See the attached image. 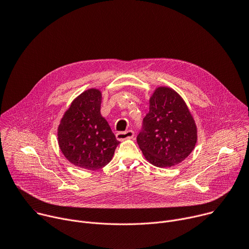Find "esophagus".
I'll list each match as a JSON object with an SVG mask.
<instances>
[{
  "mask_svg": "<svg viewBox=\"0 0 249 249\" xmlns=\"http://www.w3.org/2000/svg\"><path fill=\"white\" fill-rule=\"evenodd\" d=\"M135 136V133L133 130H128L126 132H119L116 134V138L119 141H123L126 139H132Z\"/></svg>",
  "mask_w": 249,
  "mask_h": 249,
  "instance_id": "34e87169",
  "label": "esophagus"
}]
</instances>
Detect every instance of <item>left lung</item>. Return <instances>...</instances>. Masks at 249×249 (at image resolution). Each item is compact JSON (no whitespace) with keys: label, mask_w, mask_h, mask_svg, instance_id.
<instances>
[{"label":"left lung","mask_w":249,"mask_h":249,"mask_svg":"<svg viewBox=\"0 0 249 249\" xmlns=\"http://www.w3.org/2000/svg\"><path fill=\"white\" fill-rule=\"evenodd\" d=\"M196 142L195 121L182 97L169 88H158L137 136L147 160L158 167L178 164L190 155Z\"/></svg>","instance_id":"obj_1"}]
</instances>
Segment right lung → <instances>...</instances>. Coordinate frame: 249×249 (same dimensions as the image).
<instances>
[{"label": "right lung", "instance_id": "obj_1", "mask_svg": "<svg viewBox=\"0 0 249 249\" xmlns=\"http://www.w3.org/2000/svg\"><path fill=\"white\" fill-rule=\"evenodd\" d=\"M101 93L90 89L80 94L58 127V143L66 159L76 166L94 170L107 164L119 145L100 114Z\"/></svg>", "mask_w": 249, "mask_h": 249}]
</instances>
